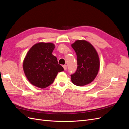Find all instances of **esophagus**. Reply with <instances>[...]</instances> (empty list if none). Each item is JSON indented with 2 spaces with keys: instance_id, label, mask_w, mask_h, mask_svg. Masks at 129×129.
Instances as JSON below:
<instances>
[{
  "instance_id": "34e87169",
  "label": "esophagus",
  "mask_w": 129,
  "mask_h": 129,
  "mask_svg": "<svg viewBox=\"0 0 129 129\" xmlns=\"http://www.w3.org/2000/svg\"><path fill=\"white\" fill-rule=\"evenodd\" d=\"M63 68H64V70H67V65H63Z\"/></svg>"
}]
</instances>
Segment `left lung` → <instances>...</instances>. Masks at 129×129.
I'll return each instance as SVG.
<instances>
[{
	"mask_svg": "<svg viewBox=\"0 0 129 129\" xmlns=\"http://www.w3.org/2000/svg\"><path fill=\"white\" fill-rule=\"evenodd\" d=\"M77 55V68L71 75V81L77 86L91 83L96 77L100 68L99 55L95 49L88 42L77 40L72 44Z\"/></svg>",
	"mask_w": 129,
	"mask_h": 129,
	"instance_id": "1",
	"label": "left lung"
}]
</instances>
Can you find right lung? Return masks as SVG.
<instances>
[{
  "label": "right lung",
  "instance_id": "right-lung-1",
  "mask_svg": "<svg viewBox=\"0 0 129 129\" xmlns=\"http://www.w3.org/2000/svg\"><path fill=\"white\" fill-rule=\"evenodd\" d=\"M55 45L51 43H39L33 46L23 61L25 74L29 82L41 88L53 83L58 72L64 69L52 54Z\"/></svg>",
  "mask_w": 129,
  "mask_h": 129
}]
</instances>
